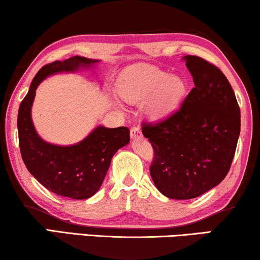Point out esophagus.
Segmentation results:
<instances>
[{
    "instance_id": "esophagus-1",
    "label": "esophagus",
    "mask_w": 260,
    "mask_h": 260,
    "mask_svg": "<svg viewBox=\"0 0 260 260\" xmlns=\"http://www.w3.org/2000/svg\"><path fill=\"white\" fill-rule=\"evenodd\" d=\"M141 137V131H140V127L138 126H133L131 128V138L132 139H137V138H140Z\"/></svg>"
}]
</instances>
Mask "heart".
Segmentation results:
<instances>
[{"mask_svg":"<svg viewBox=\"0 0 260 260\" xmlns=\"http://www.w3.org/2000/svg\"><path fill=\"white\" fill-rule=\"evenodd\" d=\"M118 91L123 99L133 103L149 98L146 104L147 114L161 119L183 98L187 85L180 76H170L150 65H135L120 76Z\"/></svg>","mask_w":260,"mask_h":260,"instance_id":"obj_1","label":"heart"}]
</instances>
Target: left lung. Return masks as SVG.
Instances as JSON below:
<instances>
[{
  "label": "left lung",
  "instance_id": "1",
  "mask_svg": "<svg viewBox=\"0 0 260 260\" xmlns=\"http://www.w3.org/2000/svg\"><path fill=\"white\" fill-rule=\"evenodd\" d=\"M184 60L195 87L174 113L141 126L154 149L155 187L174 200L195 199L219 184L241 133V110L224 73L199 56Z\"/></svg>",
  "mask_w": 260,
  "mask_h": 260
}]
</instances>
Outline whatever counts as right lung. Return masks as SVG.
Listing matches in <instances>:
<instances>
[{
	"mask_svg": "<svg viewBox=\"0 0 260 260\" xmlns=\"http://www.w3.org/2000/svg\"><path fill=\"white\" fill-rule=\"evenodd\" d=\"M96 61L75 56L44 65L31 81L28 94L18 108L19 150L25 167L46 189L73 200L88 199L99 190L113 155L129 142V129L123 126L117 128L99 126L77 145H51L42 140L35 131L31 121V106L37 86L46 77L57 72L75 71L80 67H90Z\"/></svg>",
	"mask_w": 260,
	"mask_h": 260,
	"instance_id": "1",
	"label": "right lung"
}]
</instances>
